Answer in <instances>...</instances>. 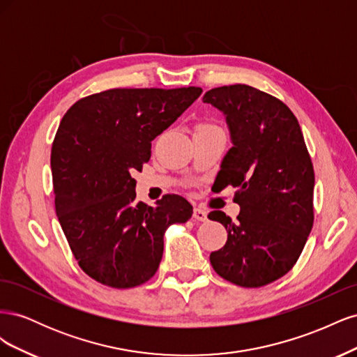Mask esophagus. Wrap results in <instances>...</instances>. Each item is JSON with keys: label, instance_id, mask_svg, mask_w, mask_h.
Segmentation results:
<instances>
[{"label": "esophagus", "instance_id": "obj_1", "mask_svg": "<svg viewBox=\"0 0 357 357\" xmlns=\"http://www.w3.org/2000/svg\"><path fill=\"white\" fill-rule=\"evenodd\" d=\"M193 219H195L197 222H205L207 220V211L202 210V208H195L193 210Z\"/></svg>", "mask_w": 357, "mask_h": 357}]
</instances>
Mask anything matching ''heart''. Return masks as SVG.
Segmentation results:
<instances>
[{
    "mask_svg": "<svg viewBox=\"0 0 357 357\" xmlns=\"http://www.w3.org/2000/svg\"><path fill=\"white\" fill-rule=\"evenodd\" d=\"M198 128H218V126L211 125V123H201V125H198Z\"/></svg>",
    "mask_w": 357,
    "mask_h": 357,
    "instance_id": "heart-1",
    "label": "heart"
}]
</instances>
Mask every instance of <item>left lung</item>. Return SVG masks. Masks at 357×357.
<instances>
[{"label":"left lung","mask_w":357,"mask_h":357,"mask_svg":"<svg viewBox=\"0 0 357 357\" xmlns=\"http://www.w3.org/2000/svg\"><path fill=\"white\" fill-rule=\"evenodd\" d=\"M226 116L232 147L215 181L236 188V220L223 211L208 219L228 231L210 255L222 278L262 287L287 274L301 256L314 222V168L298 119L275 96L247 84L214 88L204 95Z\"/></svg>","instance_id":"left-lung-1"}]
</instances>
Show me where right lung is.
Wrapping results in <instances>:
<instances>
[{"instance_id": "add662e5", "label": "right lung", "mask_w": 357, "mask_h": 357, "mask_svg": "<svg viewBox=\"0 0 357 357\" xmlns=\"http://www.w3.org/2000/svg\"><path fill=\"white\" fill-rule=\"evenodd\" d=\"M201 92L197 86L109 89L63 114L50 155L55 208L75 261L95 282L114 289L149 282L168 226L192 218V205L174 193L156 207L135 202L131 174Z\"/></svg>"}]
</instances>
